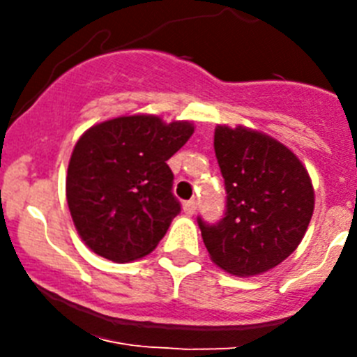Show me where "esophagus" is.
I'll list each match as a JSON object with an SVG mask.
<instances>
[{"label": "esophagus", "instance_id": "esophagus-1", "mask_svg": "<svg viewBox=\"0 0 357 357\" xmlns=\"http://www.w3.org/2000/svg\"><path fill=\"white\" fill-rule=\"evenodd\" d=\"M182 209H184V213L188 214V216H193L195 211H197V202H195V200L184 202V206H182Z\"/></svg>", "mask_w": 357, "mask_h": 357}]
</instances>
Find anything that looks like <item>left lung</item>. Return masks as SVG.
Returning a JSON list of instances; mask_svg holds the SVG:
<instances>
[{
  "mask_svg": "<svg viewBox=\"0 0 357 357\" xmlns=\"http://www.w3.org/2000/svg\"><path fill=\"white\" fill-rule=\"evenodd\" d=\"M214 151L225 181L220 222L198 227L211 259L239 277L280 264L304 238L314 209L307 169L289 148L245 127H216Z\"/></svg>",
  "mask_w": 357,
  "mask_h": 357,
  "instance_id": "8db88e82",
  "label": "left lung"
}]
</instances>
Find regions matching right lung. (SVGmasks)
Masks as SVG:
<instances>
[{
	"label": "right lung",
	"mask_w": 357,
	"mask_h": 357,
	"mask_svg": "<svg viewBox=\"0 0 357 357\" xmlns=\"http://www.w3.org/2000/svg\"><path fill=\"white\" fill-rule=\"evenodd\" d=\"M195 127L157 116H123L82 135L68 166L66 197L78 234L94 254L127 263L150 254L181 202L166 160Z\"/></svg>",
	"instance_id": "1"
}]
</instances>
